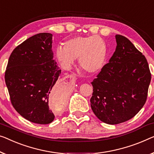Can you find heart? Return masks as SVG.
I'll return each instance as SVG.
<instances>
[{
  "label": "heart",
  "mask_w": 154,
  "mask_h": 154,
  "mask_svg": "<svg viewBox=\"0 0 154 154\" xmlns=\"http://www.w3.org/2000/svg\"><path fill=\"white\" fill-rule=\"evenodd\" d=\"M58 60L65 68H69L78 58L80 68L88 73H95L104 67L107 48L104 41L98 36H75L58 46Z\"/></svg>",
  "instance_id": "1"
}]
</instances>
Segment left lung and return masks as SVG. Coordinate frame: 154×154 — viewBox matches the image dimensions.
<instances>
[{
	"mask_svg": "<svg viewBox=\"0 0 154 154\" xmlns=\"http://www.w3.org/2000/svg\"><path fill=\"white\" fill-rule=\"evenodd\" d=\"M116 51L91 82V106L109 125L126 122L145 104L151 72L145 57L125 36L116 34Z\"/></svg>",
	"mask_w": 154,
	"mask_h": 154,
	"instance_id": "obj_1",
	"label": "left lung"
}]
</instances>
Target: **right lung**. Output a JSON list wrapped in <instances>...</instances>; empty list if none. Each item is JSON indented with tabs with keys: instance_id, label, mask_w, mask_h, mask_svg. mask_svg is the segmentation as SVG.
I'll list each match as a JSON object with an SVG mask.
<instances>
[{
	"instance_id": "right-lung-1",
	"label": "right lung",
	"mask_w": 154,
	"mask_h": 154,
	"mask_svg": "<svg viewBox=\"0 0 154 154\" xmlns=\"http://www.w3.org/2000/svg\"><path fill=\"white\" fill-rule=\"evenodd\" d=\"M52 34L39 33L11 52L5 74L12 106L25 119L48 125L54 119L50 98L64 102L66 91L57 83L61 70L53 59Z\"/></svg>"
}]
</instances>
